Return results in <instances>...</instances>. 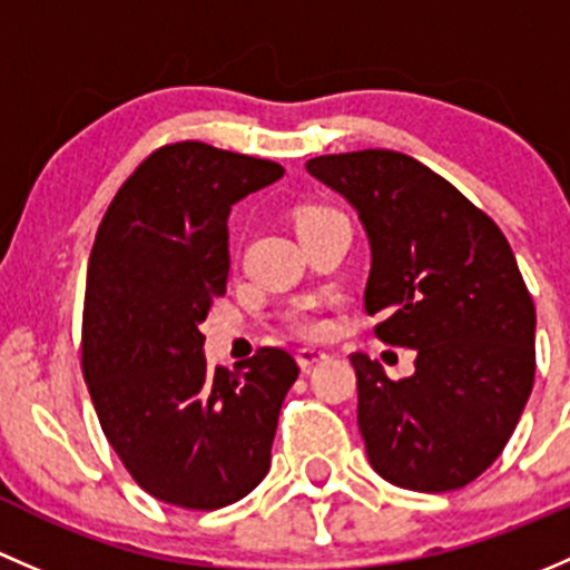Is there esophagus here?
Listing matches in <instances>:
<instances>
[{
    "label": "esophagus",
    "instance_id": "esophagus-1",
    "mask_svg": "<svg viewBox=\"0 0 570 570\" xmlns=\"http://www.w3.org/2000/svg\"><path fill=\"white\" fill-rule=\"evenodd\" d=\"M296 360L298 365H302V371H309V367H315L318 362L326 360V351L321 348H298L296 351Z\"/></svg>",
    "mask_w": 570,
    "mask_h": 570
}]
</instances>
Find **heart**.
<instances>
[{"mask_svg": "<svg viewBox=\"0 0 570 570\" xmlns=\"http://www.w3.org/2000/svg\"><path fill=\"white\" fill-rule=\"evenodd\" d=\"M324 214H328V210H307V214H302V219H298V227L307 225V222H313V219H318V216H324ZM291 324L296 326L298 332H307V334L321 332V318H318V315H315V309L309 307V304H304V307L293 309Z\"/></svg>", "mask_w": 570, "mask_h": 570, "instance_id": "heart-1", "label": "heart"}]
</instances>
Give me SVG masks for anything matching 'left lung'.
Masks as SVG:
<instances>
[{
    "mask_svg": "<svg viewBox=\"0 0 570 570\" xmlns=\"http://www.w3.org/2000/svg\"><path fill=\"white\" fill-rule=\"evenodd\" d=\"M307 173L365 227V309L386 315L375 334L416 351L401 381L351 354L367 461L401 489H463L500 459L535 379V304L513 249L483 210L406 154L318 156Z\"/></svg>",
    "mask_w": 570,
    "mask_h": 570,
    "instance_id": "obj_1",
    "label": "left lung"
}]
</instances>
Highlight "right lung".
<instances>
[{"instance_id":"1","label":"right lung","mask_w":570,"mask_h":570,"mask_svg":"<svg viewBox=\"0 0 570 570\" xmlns=\"http://www.w3.org/2000/svg\"><path fill=\"white\" fill-rule=\"evenodd\" d=\"M283 175L266 158L167 145L120 186L96 233L81 367L115 453L167 504L225 508L272 466L296 360L261 348L233 373L210 371L199 324L227 287L233 205Z\"/></svg>"}]
</instances>
